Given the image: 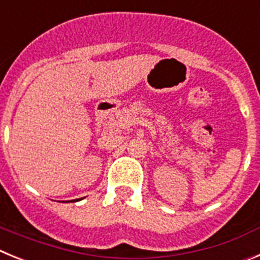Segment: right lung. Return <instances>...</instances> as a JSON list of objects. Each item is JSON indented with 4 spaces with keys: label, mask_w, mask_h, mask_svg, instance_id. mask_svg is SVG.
Segmentation results:
<instances>
[{
    "label": "right lung",
    "mask_w": 260,
    "mask_h": 260,
    "mask_svg": "<svg viewBox=\"0 0 260 260\" xmlns=\"http://www.w3.org/2000/svg\"><path fill=\"white\" fill-rule=\"evenodd\" d=\"M75 201H78V200H75Z\"/></svg>",
    "instance_id": "obj_1"
}]
</instances>
